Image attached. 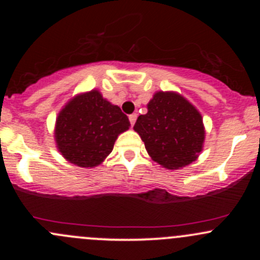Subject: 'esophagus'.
Wrapping results in <instances>:
<instances>
[{
  "label": "esophagus",
  "mask_w": 260,
  "mask_h": 260,
  "mask_svg": "<svg viewBox=\"0 0 260 260\" xmlns=\"http://www.w3.org/2000/svg\"><path fill=\"white\" fill-rule=\"evenodd\" d=\"M136 120H137V114H136V113L131 114V115H129V122H131V125H135Z\"/></svg>",
  "instance_id": "1"
}]
</instances>
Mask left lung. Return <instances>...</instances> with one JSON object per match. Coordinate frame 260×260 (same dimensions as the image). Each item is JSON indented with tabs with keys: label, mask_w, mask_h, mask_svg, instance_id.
Instances as JSON below:
<instances>
[{
	"label": "left lung",
	"mask_w": 260,
	"mask_h": 260,
	"mask_svg": "<svg viewBox=\"0 0 260 260\" xmlns=\"http://www.w3.org/2000/svg\"><path fill=\"white\" fill-rule=\"evenodd\" d=\"M133 129L149 157L167 170H180L196 161L205 142L203 115L177 91H156Z\"/></svg>",
	"instance_id": "8db88e82"
}]
</instances>
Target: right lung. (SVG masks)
<instances>
[{"label": "right lung", "instance_id": "1", "mask_svg": "<svg viewBox=\"0 0 260 260\" xmlns=\"http://www.w3.org/2000/svg\"><path fill=\"white\" fill-rule=\"evenodd\" d=\"M128 117L103 98L98 89L73 96L56 117L57 151L78 167H96L109 156L120 133L129 129Z\"/></svg>", "mask_w": 260, "mask_h": 260}]
</instances>
